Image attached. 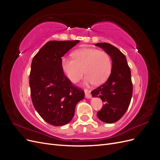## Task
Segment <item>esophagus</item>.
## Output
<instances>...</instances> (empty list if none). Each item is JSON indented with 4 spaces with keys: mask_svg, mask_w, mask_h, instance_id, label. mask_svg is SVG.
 I'll return each instance as SVG.
<instances>
[{
    "mask_svg": "<svg viewBox=\"0 0 160 160\" xmlns=\"http://www.w3.org/2000/svg\"><path fill=\"white\" fill-rule=\"evenodd\" d=\"M85 98L87 99H91V95L90 94V91H88V90H85Z\"/></svg>",
    "mask_w": 160,
    "mask_h": 160,
    "instance_id": "34e87169",
    "label": "esophagus"
}]
</instances>
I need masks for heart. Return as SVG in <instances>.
I'll return each mask as SVG.
<instances>
[{
    "label": "heart",
    "mask_w": 160,
    "mask_h": 160,
    "mask_svg": "<svg viewBox=\"0 0 160 160\" xmlns=\"http://www.w3.org/2000/svg\"><path fill=\"white\" fill-rule=\"evenodd\" d=\"M73 58L63 57L61 65L62 71L72 83L87 74L85 84H102L107 81L112 69V62L108 52L93 48H83L72 53ZM84 71H83V69Z\"/></svg>",
    "instance_id": "obj_1"
}]
</instances>
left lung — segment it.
I'll return each mask as SVG.
<instances>
[{"mask_svg":"<svg viewBox=\"0 0 160 160\" xmlns=\"http://www.w3.org/2000/svg\"><path fill=\"white\" fill-rule=\"evenodd\" d=\"M108 52L112 59V69L104 84L91 91L93 98H100L104 102L97 115L102 122H118L126 112L133 93L131 71L125 56L117 47L107 42L96 43Z\"/></svg>","mask_w":160,"mask_h":160,"instance_id":"obj_1","label":"left lung"}]
</instances>
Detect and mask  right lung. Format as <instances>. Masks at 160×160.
<instances>
[{
    "instance_id": "right-lung-1",
    "label": "right lung",
    "mask_w": 160,
    "mask_h": 160,
    "mask_svg": "<svg viewBox=\"0 0 160 160\" xmlns=\"http://www.w3.org/2000/svg\"><path fill=\"white\" fill-rule=\"evenodd\" d=\"M80 41H51L33 57L29 76L34 108L46 122L61 126L70 122L84 92L72 85L61 68V57Z\"/></svg>"
}]
</instances>
